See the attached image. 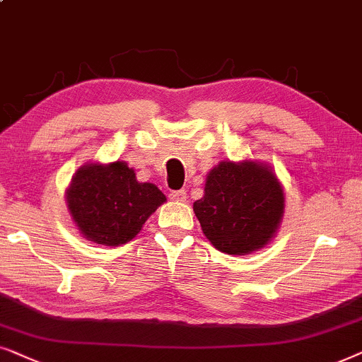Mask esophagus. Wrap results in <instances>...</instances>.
I'll return each instance as SVG.
<instances>
[{"label":"esophagus","instance_id":"34e87169","mask_svg":"<svg viewBox=\"0 0 362 362\" xmlns=\"http://www.w3.org/2000/svg\"><path fill=\"white\" fill-rule=\"evenodd\" d=\"M168 197H170V200H173V202H185L187 200V190L182 189V190L170 192Z\"/></svg>","mask_w":362,"mask_h":362}]
</instances>
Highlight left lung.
Returning <instances> with one entry per match:
<instances>
[{"mask_svg": "<svg viewBox=\"0 0 362 362\" xmlns=\"http://www.w3.org/2000/svg\"><path fill=\"white\" fill-rule=\"evenodd\" d=\"M283 205V189L269 168L255 162H221L210 170L205 195L195 202L194 211L216 250L245 255L273 238Z\"/></svg>", "mask_w": 362, "mask_h": 362, "instance_id": "obj_1", "label": "left lung"}]
</instances>
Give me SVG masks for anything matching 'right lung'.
Segmentation results:
<instances>
[{
  "label": "right lung",
  "instance_id": "right-lung-1",
  "mask_svg": "<svg viewBox=\"0 0 362 362\" xmlns=\"http://www.w3.org/2000/svg\"><path fill=\"white\" fill-rule=\"evenodd\" d=\"M165 202L153 184H139L125 162L88 163L72 177L67 206L81 233L107 247L127 243Z\"/></svg>",
  "mask_w": 362,
  "mask_h": 362
}]
</instances>
